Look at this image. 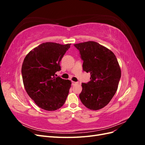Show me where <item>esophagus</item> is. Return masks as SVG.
Here are the masks:
<instances>
[{"mask_svg":"<svg viewBox=\"0 0 145 145\" xmlns=\"http://www.w3.org/2000/svg\"><path fill=\"white\" fill-rule=\"evenodd\" d=\"M78 82H74V81H72V85H75L76 84H77Z\"/></svg>","mask_w":145,"mask_h":145,"instance_id":"obj_1","label":"esophagus"}]
</instances>
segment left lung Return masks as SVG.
<instances>
[{
  "label": "left lung",
  "mask_w": 145,
  "mask_h": 145,
  "mask_svg": "<svg viewBox=\"0 0 145 145\" xmlns=\"http://www.w3.org/2000/svg\"><path fill=\"white\" fill-rule=\"evenodd\" d=\"M80 51L83 69L91 74V80L82 83L79 95L82 103L91 110H99L109 103L116 94L121 69L115 54L94 41L74 44Z\"/></svg>",
  "instance_id": "obj_1"
}]
</instances>
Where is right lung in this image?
Returning a JSON list of instances; mask_svg holds the SVG:
<instances>
[{
  "label": "right lung",
  "instance_id": "add662e5",
  "mask_svg": "<svg viewBox=\"0 0 145 145\" xmlns=\"http://www.w3.org/2000/svg\"><path fill=\"white\" fill-rule=\"evenodd\" d=\"M71 43L61 45L45 42L26 56L22 67L25 89L39 107L55 111L65 103L71 81L55 77L60 69V62Z\"/></svg>",
  "mask_w": 145,
  "mask_h": 145
}]
</instances>
